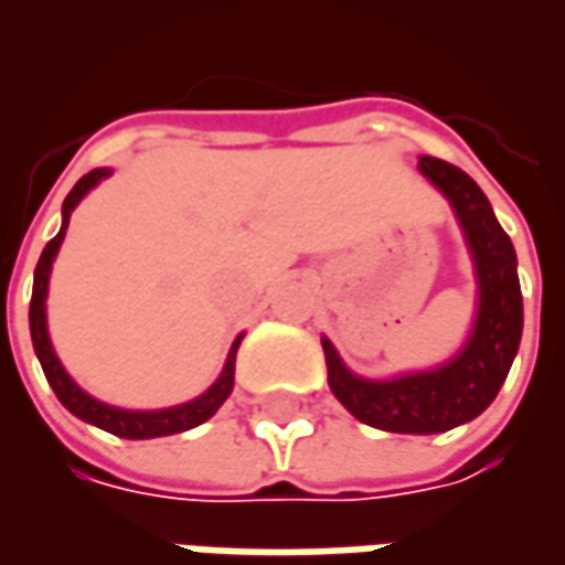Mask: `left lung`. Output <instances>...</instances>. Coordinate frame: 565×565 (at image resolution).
<instances>
[{
    "label": "left lung",
    "instance_id": "8db88e82",
    "mask_svg": "<svg viewBox=\"0 0 565 565\" xmlns=\"http://www.w3.org/2000/svg\"><path fill=\"white\" fill-rule=\"evenodd\" d=\"M417 169L450 202L472 257L478 308L469 339L445 363L399 372L393 379H363L344 366L327 335L320 344L327 354L330 391L356 420L384 433L433 436L469 424L497 399L521 344L523 299L518 254L481 186L436 157H420Z\"/></svg>",
    "mask_w": 565,
    "mask_h": 565
}]
</instances>
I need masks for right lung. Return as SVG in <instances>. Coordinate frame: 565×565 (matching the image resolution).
Wrapping results in <instances>:
<instances>
[{
	"label": "right lung",
	"instance_id": "right-lung-1",
	"mask_svg": "<svg viewBox=\"0 0 565 565\" xmlns=\"http://www.w3.org/2000/svg\"><path fill=\"white\" fill-rule=\"evenodd\" d=\"M111 174V169H93L81 178L78 184L72 186V193L63 202V226L60 233L47 242V247L39 257V266H35V281H32V302H30V332H32V348H35V356L44 369V379L54 387L56 399L66 405L68 412L75 417H81L84 424H93L111 433V436L120 438H160V436H174V433H184V429H193V426L205 424L223 403L226 396L233 393L235 384V351L242 344V335L235 339L230 354H226V363H223V372L217 375V381L211 384L209 391L190 399V403L172 405V408H153V412H136V408H117V405H108L103 399H96L90 393L78 387L72 375H68L60 356H56L54 344H51V332H47V284H51V269H54V259L60 254V245L66 238L68 217L72 211L78 209V202L93 186L105 181Z\"/></svg>",
	"mask_w": 565,
	"mask_h": 565
}]
</instances>
